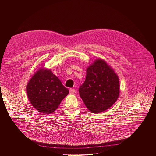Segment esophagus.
Segmentation results:
<instances>
[{"label":"esophagus","instance_id":"obj_1","mask_svg":"<svg viewBox=\"0 0 156 156\" xmlns=\"http://www.w3.org/2000/svg\"><path fill=\"white\" fill-rule=\"evenodd\" d=\"M69 93H70V94H74L75 93V89H70V91H69Z\"/></svg>","mask_w":156,"mask_h":156}]
</instances>
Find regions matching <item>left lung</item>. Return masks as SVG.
Returning <instances> with one entry per match:
<instances>
[{"mask_svg": "<svg viewBox=\"0 0 156 156\" xmlns=\"http://www.w3.org/2000/svg\"><path fill=\"white\" fill-rule=\"evenodd\" d=\"M79 93L91 112H104L119 98V77L104 60L98 58L87 68L86 80L79 87Z\"/></svg>", "mask_w": 156, "mask_h": 156, "instance_id": "obj_1", "label": "left lung"}]
</instances>
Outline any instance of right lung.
<instances>
[{
    "mask_svg": "<svg viewBox=\"0 0 156 156\" xmlns=\"http://www.w3.org/2000/svg\"><path fill=\"white\" fill-rule=\"evenodd\" d=\"M27 92L30 102L38 112L50 114L69 91L50 69H41L27 84Z\"/></svg>",
    "mask_w": 156,
    "mask_h": 156,
    "instance_id": "add662e5",
    "label": "right lung"
}]
</instances>
